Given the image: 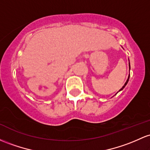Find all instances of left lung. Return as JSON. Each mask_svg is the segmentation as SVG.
<instances>
[{
    "mask_svg": "<svg viewBox=\"0 0 150 150\" xmlns=\"http://www.w3.org/2000/svg\"><path fill=\"white\" fill-rule=\"evenodd\" d=\"M129 67H130V66H129ZM129 77H128V79H127V81H126V83H125V85H124V86H123V87H122V88L120 89V90H122V89H123V88H125V86H126V85H127V83H128V81H129Z\"/></svg>",
    "mask_w": 150,
    "mask_h": 150,
    "instance_id": "1",
    "label": "left lung"
}]
</instances>
